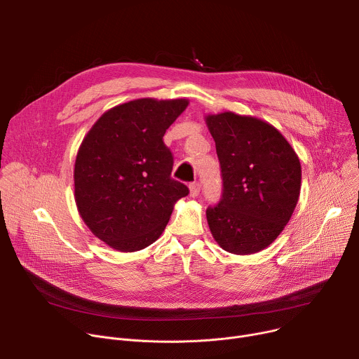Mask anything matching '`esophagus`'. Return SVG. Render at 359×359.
Instances as JSON below:
<instances>
[{"instance_id":"esophagus-1","label":"esophagus","mask_w":359,"mask_h":359,"mask_svg":"<svg viewBox=\"0 0 359 359\" xmlns=\"http://www.w3.org/2000/svg\"><path fill=\"white\" fill-rule=\"evenodd\" d=\"M189 189H190V196H191V197H196V196H198V193H200V184H198L197 182H193V183H190Z\"/></svg>"}]
</instances>
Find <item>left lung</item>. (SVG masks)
Instances as JSON below:
<instances>
[{
	"label": "left lung",
	"mask_w": 359,
	"mask_h": 359,
	"mask_svg": "<svg viewBox=\"0 0 359 359\" xmlns=\"http://www.w3.org/2000/svg\"><path fill=\"white\" fill-rule=\"evenodd\" d=\"M216 142L223 193L206 210L219 245L233 254L269 247L297 206L301 165L285 137L270 123L233 112L206 116Z\"/></svg>",
	"instance_id": "8db88e82"
}]
</instances>
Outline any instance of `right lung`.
<instances>
[{"label": "right lung", "instance_id": "add662e5", "mask_svg": "<svg viewBox=\"0 0 359 359\" xmlns=\"http://www.w3.org/2000/svg\"><path fill=\"white\" fill-rule=\"evenodd\" d=\"M187 99H135L102 115L79 146L74 182L78 212L109 247L130 252L155 243L175 203L189 194L172 179L166 129Z\"/></svg>", "mask_w": 359, "mask_h": 359}]
</instances>
